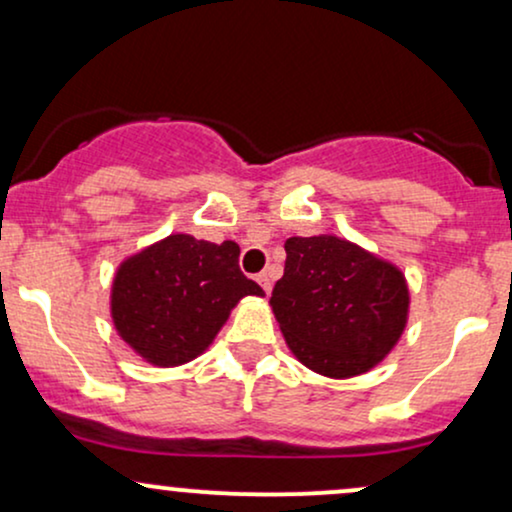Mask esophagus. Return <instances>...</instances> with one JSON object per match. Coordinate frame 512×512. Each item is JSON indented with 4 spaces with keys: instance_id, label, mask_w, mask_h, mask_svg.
<instances>
[{
    "instance_id": "1",
    "label": "esophagus",
    "mask_w": 512,
    "mask_h": 512,
    "mask_svg": "<svg viewBox=\"0 0 512 512\" xmlns=\"http://www.w3.org/2000/svg\"><path fill=\"white\" fill-rule=\"evenodd\" d=\"M257 284H260L262 289H264V293H267V296H269V291H272V276H269L267 272L257 274Z\"/></svg>"
}]
</instances>
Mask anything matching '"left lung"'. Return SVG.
Instances as JSON below:
<instances>
[{
	"instance_id": "1",
	"label": "left lung",
	"mask_w": 512,
	"mask_h": 512,
	"mask_svg": "<svg viewBox=\"0 0 512 512\" xmlns=\"http://www.w3.org/2000/svg\"><path fill=\"white\" fill-rule=\"evenodd\" d=\"M284 248V276L269 305L291 354L332 380L383 363L409 322L411 293L402 269L332 233L293 236Z\"/></svg>"
}]
</instances>
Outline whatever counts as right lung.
I'll return each mask as SVG.
<instances>
[{"instance_id":"obj_1","label":"right lung","mask_w":512,"mask_h":512,"mask_svg":"<svg viewBox=\"0 0 512 512\" xmlns=\"http://www.w3.org/2000/svg\"><path fill=\"white\" fill-rule=\"evenodd\" d=\"M233 240L170 233L125 257L110 286L117 337L142 361L175 368L195 361L245 296H264L238 267Z\"/></svg>"}]
</instances>
